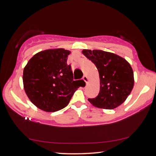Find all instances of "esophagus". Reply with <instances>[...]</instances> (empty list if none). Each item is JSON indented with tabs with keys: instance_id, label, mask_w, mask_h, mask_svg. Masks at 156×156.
Masks as SVG:
<instances>
[{
	"instance_id": "1",
	"label": "esophagus",
	"mask_w": 156,
	"mask_h": 156,
	"mask_svg": "<svg viewBox=\"0 0 156 156\" xmlns=\"http://www.w3.org/2000/svg\"><path fill=\"white\" fill-rule=\"evenodd\" d=\"M83 80H84V81L86 83H87V82H88V78L87 77V76L86 75H84V76H83Z\"/></svg>"
}]
</instances>
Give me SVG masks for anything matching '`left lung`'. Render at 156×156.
<instances>
[{
	"mask_svg": "<svg viewBox=\"0 0 156 156\" xmlns=\"http://www.w3.org/2000/svg\"><path fill=\"white\" fill-rule=\"evenodd\" d=\"M83 54L96 65L100 76V91L88 100L94 106L113 109L122 104L133 89V69L123 58L102 50H83Z\"/></svg>",
	"mask_w": 156,
	"mask_h": 156,
	"instance_id": "1",
	"label": "left lung"
}]
</instances>
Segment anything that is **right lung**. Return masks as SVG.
Wrapping results in <instances>:
<instances>
[{
	"label": "right lung",
	"mask_w": 156,
	"mask_h": 156,
	"mask_svg": "<svg viewBox=\"0 0 156 156\" xmlns=\"http://www.w3.org/2000/svg\"><path fill=\"white\" fill-rule=\"evenodd\" d=\"M70 53L62 48L44 50L34 55L24 68L25 93L41 110L54 112L65 108L80 87L67 64Z\"/></svg>",
	"instance_id": "add662e5"
}]
</instances>
